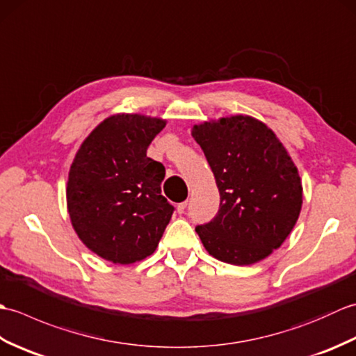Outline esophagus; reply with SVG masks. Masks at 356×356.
Instances as JSON below:
<instances>
[{"instance_id": "1", "label": "esophagus", "mask_w": 356, "mask_h": 356, "mask_svg": "<svg viewBox=\"0 0 356 356\" xmlns=\"http://www.w3.org/2000/svg\"><path fill=\"white\" fill-rule=\"evenodd\" d=\"M186 205H188L186 200L182 202V203H179V205H177V213H179V214H184V211H185Z\"/></svg>"}]
</instances>
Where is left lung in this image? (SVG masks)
<instances>
[{
	"mask_svg": "<svg viewBox=\"0 0 356 356\" xmlns=\"http://www.w3.org/2000/svg\"><path fill=\"white\" fill-rule=\"evenodd\" d=\"M220 193V208L195 228L214 259L248 266L283 245L298 220L303 185L292 157L270 128L248 115L191 128Z\"/></svg>",
	"mask_w": 356,
	"mask_h": 356,
	"instance_id": "1",
	"label": "left lung"
}]
</instances>
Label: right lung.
Returning a JSON list of instances; mask_svg holds the SVG:
<instances>
[{
    "label": "right lung",
    "mask_w": 356,
    "mask_h": 356,
    "mask_svg": "<svg viewBox=\"0 0 356 356\" xmlns=\"http://www.w3.org/2000/svg\"><path fill=\"white\" fill-rule=\"evenodd\" d=\"M166 119L140 113L108 116L74 156L67 211L79 240L101 259L131 264L156 251L172 207L161 194L165 166L147 156Z\"/></svg>",
    "instance_id": "1"
}]
</instances>
